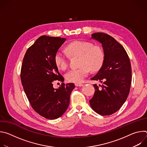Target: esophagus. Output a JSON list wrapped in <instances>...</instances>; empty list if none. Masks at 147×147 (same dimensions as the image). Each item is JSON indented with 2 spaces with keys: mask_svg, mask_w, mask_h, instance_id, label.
<instances>
[{
  "mask_svg": "<svg viewBox=\"0 0 147 147\" xmlns=\"http://www.w3.org/2000/svg\"><path fill=\"white\" fill-rule=\"evenodd\" d=\"M75 86L76 87H81L83 86V84L81 83H75Z\"/></svg>",
  "mask_w": 147,
  "mask_h": 147,
  "instance_id": "34e87169",
  "label": "esophagus"
}]
</instances>
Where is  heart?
Masks as SVG:
<instances>
[{"mask_svg":"<svg viewBox=\"0 0 147 147\" xmlns=\"http://www.w3.org/2000/svg\"><path fill=\"white\" fill-rule=\"evenodd\" d=\"M66 51L72 56H80L78 69H71L65 74L69 82L80 83L92 71H97L102 67L104 53L99 47L87 41L76 40L66 47ZM55 63L60 70H65L68 66V59L65 53L58 51L54 57Z\"/></svg>","mask_w":147,"mask_h":147,"instance_id":"heart-1","label":"heart"}]
</instances>
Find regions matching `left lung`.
Segmentation results:
<instances>
[{"instance_id":"1","label":"left lung","mask_w":147,"mask_h":147,"mask_svg":"<svg viewBox=\"0 0 147 147\" xmlns=\"http://www.w3.org/2000/svg\"><path fill=\"white\" fill-rule=\"evenodd\" d=\"M91 38L102 44L104 60L98 73L91 78L102 84L93 85L95 92L90 104L99 115H111L122 107L129 94L132 77L130 61L123 46L109 35L96 32Z\"/></svg>"}]
</instances>
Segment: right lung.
<instances>
[{
	"mask_svg": "<svg viewBox=\"0 0 147 147\" xmlns=\"http://www.w3.org/2000/svg\"><path fill=\"white\" fill-rule=\"evenodd\" d=\"M65 40L60 37L40 36L27 49L21 69V81L32 108L48 119L59 118L66 112L75 87L73 83L64 82L59 88L53 87V81H64L54 57Z\"/></svg>",
	"mask_w": 147,
	"mask_h": 147,
	"instance_id": "obj_1",
	"label": "right lung"
}]
</instances>
